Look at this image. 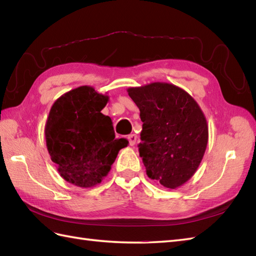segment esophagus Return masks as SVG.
Here are the masks:
<instances>
[{"mask_svg": "<svg viewBox=\"0 0 256 256\" xmlns=\"http://www.w3.org/2000/svg\"><path fill=\"white\" fill-rule=\"evenodd\" d=\"M128 138L130 145L133 146V145H135V143H136V140H138V135H136V134H130Z\"/></svg>", "mask_w": 256, "mask_h": 256, "instance_id": "34e87169", "label": "esophagus"}]
</instances>
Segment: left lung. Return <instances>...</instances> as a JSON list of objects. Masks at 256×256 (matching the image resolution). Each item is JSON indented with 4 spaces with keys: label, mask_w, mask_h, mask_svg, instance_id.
I'll list each match as a JSON object with an SVG mask.
<instances>
[{
    "label": "left lung",
    "mask_w": 256,
    "mask_h": 256,
    "mask_svg": "<svg viewBox=\"0 0 256 256\" xmlns=\"http://www.w3.org/2000/svg\"><path fill=\"white\" fill-rule=\"evenodd\" d=\"M143 122L138 146L148 176L168 189L197 172L209 138L201 108L187 91L167 82L130 86Z\"/></svg>",
    "instance_id": "obj_1"
}]
</instances>
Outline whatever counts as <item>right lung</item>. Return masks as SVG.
Masks as SVG:
<instances>
[{
  "mask_svg": "<svg viewBox=\"0 0 256 256\" xmlns=\"http://www.w3.org/2000/svg\"><path fill=\"white\" fill-rule=\"evenodd\" d=\"M108 96L81 86L54 102L45 124L47 150L64 180L80 188L99 184L126 138H116L110 116L102 114Z\"/></svg>",
  "mask_w": 256,
  "mask_h": 256,
  "instance_id": "1",
  "label": "right lung"
}]
</instances>
